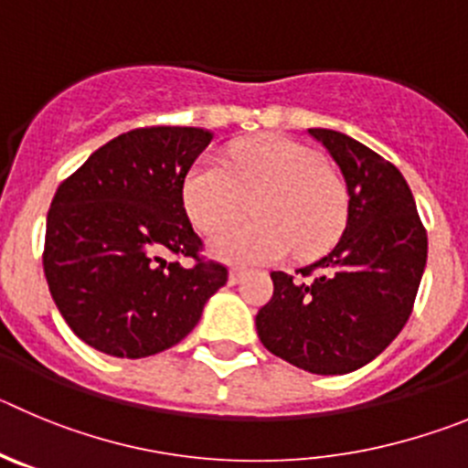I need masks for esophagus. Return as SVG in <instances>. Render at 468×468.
<instances>
[{
	"mask_svg": "<svg viewBox=\"0 0 468 468\" xmlns=\"http://www.w3.org/2000/svg\"><path fill=\"white\" fill-rule=\"evenodd\" d=\"M243 273H246V271H243V269H239V267L229 269V282H231V285H237V282L243 278Z\"/></svg>",
	"mask_w": 468,
	"mask_h": 468,
	"instance_id": "1",
	"label": "esophagus"
}]
</instances>
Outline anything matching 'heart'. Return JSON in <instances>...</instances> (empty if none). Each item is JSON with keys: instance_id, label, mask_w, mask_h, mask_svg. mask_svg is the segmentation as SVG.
Returning <instances> with one entry per match:
<instances>
[{"instance_id": "1", "label": "heart", "mask_w": 468, "mask_h": 468, "mask_svg": "<svg viewBox=\"0 0 468 468\" xmlns=\"http://www.w3.org/2000/svg\"><path fill=\"white\" fill-rule=\"evenodd\" d=\"M250 205L255 221L220 231L208 250L225 262H271L292 250L313 257L341 234L348 199L341 178L315 150L285 136L234 145L227 162L199 157L183 178L195 227L218 231Z\"/></svg>"}]
</instances>
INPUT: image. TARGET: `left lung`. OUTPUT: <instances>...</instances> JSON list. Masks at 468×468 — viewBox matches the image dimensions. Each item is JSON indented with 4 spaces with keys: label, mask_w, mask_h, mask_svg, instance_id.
<instances>
[{
    "label": "left lung",
    "mask_w": 468,
    "mask_h": 468,
    "mask_svg": "<svg viewBox=\"0 0 468 468\" xmlns=\"http://www.w3.org/2000/svg\"><path fill=\"white\" fill-rule=\"evenodd\" d=\"M308 134L341 169L348 220L336 246L299 269L302 276L271 271L273 297L255 324L276 357L341 376L378 357L404 329L427 264V231L397 166L341 132Z\"/></svg>",
    "instance_id": "obj_1"
}]
</instances>
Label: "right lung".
<instances>
[{"label":"right lung","instance_id":"add662e5","mask_svg":"<svg viewBox=\"0 0 468 468\" xmlns=\"http://www.w3.org/2000/svg\"><path fill=\"white\" fill-rule=\"evenodd\" d=\"M213 134L144 127L94 150L58 187L46 220L44 273L71 332L111 357L171 348L199 323L227 269L199 260L183 178ZM166 251L196 264L169 263Z\"/></svg>","mask_w":468,"mask_h":468}]
</instances>
